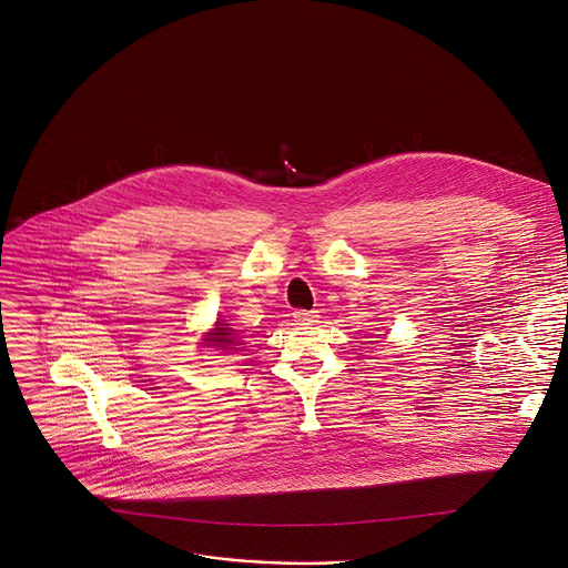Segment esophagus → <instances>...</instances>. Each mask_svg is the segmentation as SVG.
<instances>
[{"instance_id": "esophagus-1", "label": "esophagus", "mask_w": 568, "mask_h": 568, "mask_svg": "<svg viewBox=\"0 0 568 568\" xmlns=\"http://www.w3.org/2000/svg\"><path fill=\"white\" fill-rule=\"evenodd\" d=\"M316 318H318V314H316L314 310H296V312H294V321H298V323H303V325L316 323Z\"/></svg>"}]
</instances>
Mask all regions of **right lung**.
<instances>
[{
	"label": "right lung",
	"mask_w": 568,
	"mask_h": 568,
	"mask_svg": "<svg viewBox=\"0 0 568 568\" xmlns=\"http://www.w3.org/2000/svg\"><path fill=\"white\" fill-rule=\"evenodd\" d=\"M236 332L234 329H230L227 327V323H219V327H216V332H212V338H210V343L212 345H219V347H227V345H236V336H234Z\"/></svg>",
	"instance_id": "obj_1"
}]
</instances>
